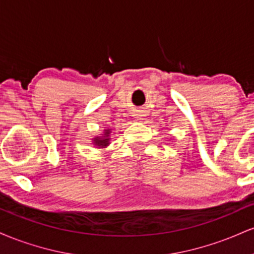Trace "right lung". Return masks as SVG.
Segmentation results:
<instances>
[{
    "mask_svg": "<svg viewBox=\"0 0 254 254\" xmlns=\"http://www.w3.org/2000/svg\"><path fill=\"white\" fill-rule=\"evenodd\" d=\"M110 129H106L104 131V135L100 137H94L93 138V144L97 145L98 148H105L110 144Z\"/></svg>",
    "mask_w": 254,
    "mask_h": 254,
    "instance_id": "obj_1",
    "label": "right lung"
}]
</instances>
